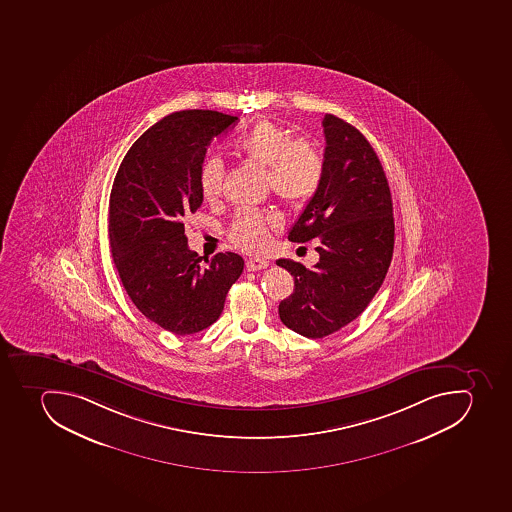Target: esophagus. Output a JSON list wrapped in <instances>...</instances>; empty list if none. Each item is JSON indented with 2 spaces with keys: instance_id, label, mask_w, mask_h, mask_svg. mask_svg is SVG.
<instances>
[{
  "instance_id": "obj_1",
  "label": "esophagus",
  "mask_w": 512,
  "mask_h": 512,
  "mask_svg": "<svg viewBox=\"0 0 512 512\" xmlns=\"http://www.w3.org/2000/svg\"><path fill=\"white\" fill-rule=\"evenodd\" d=\"M269 267V261L264 258H250L246 261V269L250 272L261 271V269H266Z\"/></svg>"
}]
</instances>
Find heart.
<instances>
[{"instance_id":"1","label":"heart","mask_w":512,"mask_h":512,"mask_svg":"<svg viewBox=\"0 0 512 512\" xmlns=\"http://www.w3.org/2000/svg\"><path fill=\"white\" fill-rule=\"evenodd\" d=\"M235 147L251 164L266 168L267 185L272 193L292 207L305 206L323 183L324 157L316 142L292 139V133L272 121H259L241 134ZM224 160L214 155L199 170V189L207 201L219 198L224 186ZM279 227L274 214L243 209L233 220L230 238L241 250L259 253L266 250L271 230Z\"/></svg>"}]
</instances>
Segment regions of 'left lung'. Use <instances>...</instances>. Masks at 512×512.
Wrapping results in <instances>:
<instances>
[{"instance_id": "8db88e82", "label": "left lung", "mask_w": 512, "mask_h": 512, "mask_svg": "<svg viewBox=\"0 0 512 512\" xmlns=\"http://www.w3.org/2000/svg\"><path fill=\"white\" fill-rule=\"evenodd\" d=\"M323 183L288 240L318 238L311 269L279 259L295 288L280 301V321L308 339H323L357 319L383 285L394 251V215L386 173L355 126L326 113Z\"/></svg>"}]
</instances>
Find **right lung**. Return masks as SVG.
I'll use <instances>...</instances> for the list:
<instances>
[{
	"mask_svg": "<svg viewBox=\"0 0 512 512\" xmlns=\"http://www.w3.org/2000/svg\"><path fill=\"white\" fill-rule=\"evenodd\" d=\"M237 120L212 110L165 116L134 142L113 181L108 233L121 284L147 319L173 334L214 324L245 266L228 251L201 262L183 224L202 204L207 146Z\"/></svg>",
	"mask_w": 512,
	"mask_h": 512,
	"instance_id": "obj_1",
	"label": "right lung"
}]
</instances>
